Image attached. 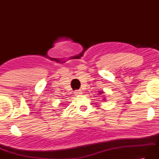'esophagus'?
Listing matches in <instances>:
<instances>
[{
  "label": "esophagus",
  "mask_w": 159,
  "mask_h": 159,
  "mask_svg": "<svg viewBox=\"0 0 159 159\" xmlns=\"http://www.w3.org/2000/svg\"><path fill=\"white\" fill-rule=\"evenodd\" d=\"M74 93L75 95H76V96H77V95L81 94H82V91L80 90V89H76V90L74 91Z\"/></svg>",
  "instance_id": "34e87169"
}]
</instances>
